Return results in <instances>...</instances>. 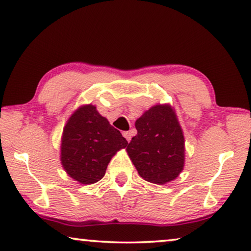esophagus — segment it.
I'll list each match as a JSON object with an SVG mask.
<instances>
[{
	"instance_id": "obj_1",
	"label": "esophagus",
	"mask_w": 251,
	"mask_h": 251,
	"mask_svg": "<svg viewBox=\"0 0 251 251\" xmlns=\"http://www.w3.org/2000/svg\"><path fill=\"white\" fill-rule=\"evenodd\" d=\"M122 134H123V137L126 139V141L130 142V140H131V132H130V131H125V132H123Z\"/></svg>"
}]
</instances>
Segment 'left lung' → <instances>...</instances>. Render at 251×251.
Segmentation results:
<instances>
[{
    "label": "left lung",
    "instance_id": "8db88e82",
    "mask_svg": "<svg viewBox=\"0 0 251 251\" xmlns=\"http://www.w3.org/2000/svg\"><path fill=\"white\" fill-rule=\"evenodd\" d=\"M138 133L126 147L143 179L167 183L183 169L184 139L170 105H154L135 121Z\"/></svg>",
    "mask_w": 251,
    "mask_h": 251
}]
</instances>
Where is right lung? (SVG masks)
I'll list each match as a JSON object with an SVG mask.
<instances>
[{
    "label": "right lung",
    "instance_id": "add662e5",
    "mask_svg": "<svg viewBox=\"0 0 251 251\" xmlns=\"http://www.w3.org/2000/svg\"><path fill=\"white\" fill-rule=\"evenodd\" d=\"M128 141L99 114L92 104L77 109L64 126L61 162L69 176L82 184L98 182L118 150Z\"/></svg>",
    "mask_w": 251,
    "mask_h": 251
}]
</instances>
